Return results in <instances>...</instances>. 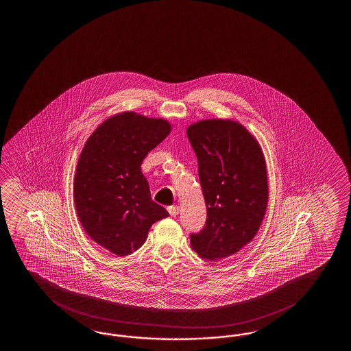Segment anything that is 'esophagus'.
<instances>
[{
  "label": "esophagus",
  "mask_w": 351,
  "mask_h": 351,
  "mask_svg": "<svg viewBox=\"0 0 351 351\" xmlns=\"http://www.w3.org/2000/svg\"><path fill=\"white\" fill-rule=\"evenodd\" d=\"M168 212H169V215L172 217L178 216L180 208H179L178 206H171V207H168Z\"/></svg>",
  "instance_id": "obj_1"
}]
</instances>
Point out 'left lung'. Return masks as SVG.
I'll return each mask as SVG.
<instances>
[{
    "instance_id": "1",
    "label": "left lung",
    "mask_w": 351,
    "mask_h": 351,
    "mask_svg": "<svg viewBox=\"0 0 351 351\" xmlns=\"http://www.w3.org/2000/svg\"><path fill=\"white\" fill-rule=\"evenodd\" d=\"M186 136L207 207L206 226L191 234V245L202 258L219 261L246 246L261 226L269 201L266 162L254 135L233 120H201Z\"/></svg>"
}]
</instances>
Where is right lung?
I'll use <instances>...</instances> for the list:
<instances>
[{
  "instance_id": "obj_1",
  "label": "right lung",
  "mask_w": 351,
  "mask_h": 351,
  "mask_svg": "<svg viewBox=\"0 0 351 351\" xmlns=\"http://www.w3.org/2000/svg\"><path fill=\"white\" fill-rule=\"evenodd\" d=\"M171 129L165 119L120 112L101 123L82 148L74 177L75 208L90 239L112 254L134 252L152 224L169 216L152 201L141 165Z\"/></svg>"
}]
</instances>
